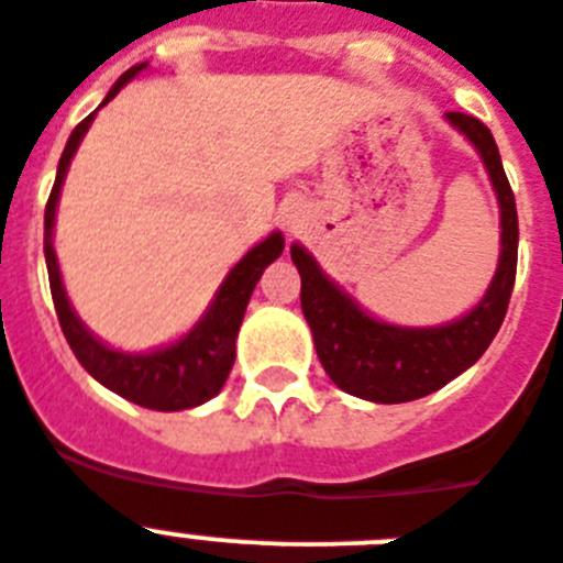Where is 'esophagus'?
<instances>
[{"label":"esophagus","instance_id":"1","mask_svg":"<svg viewBox=\"0 0 563 563\" xmlns=\"http://www.w3.org/2000/svg\"><path fill=\"white\" fill-rule=\"evenodd\" d=\"M300 216H302L300 199H291L286 207H283V224H286V227H297Z\"/></svg>","mask_w":563,"mask_h":563}]
</instances>
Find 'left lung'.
<instances>
[{
  "instance_id": "8db88e82",
  "label": "left lung",
  "mask_w": 563,
  "mask_h": 563,
  "mask_svg": "<svg viewBox=\"0 0 563 563\" xmlns=\"http://www.w3.org/2000/svg\"><path fill=\"white\" fill-rule=\"evenodd\" d=\"M445 120L477 148L499 201L503 227L494 280L468 313L432 328L389 325L369 317L351 294L319 269L306 246L291 244V261L302 280L300 306L319 362L339 389L364 401L404 404L445 387L488 351L508 311L519 255L514 190L488 125L460 111H445Z\"/></svg>"
}]
</instances>
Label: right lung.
<instances>
[{
	"mask_svg": "<svg viewBox=\"0 0 563 563\" xmlns=\"http://www.w3.org/2000/svg\"><path fill=\"white\" fill-rule=\"evenodd\" d=\"M143 69H148V64H136L129 73L120 75L118 84L111 86L109 95H106L98 109H103ZM95 114L98 111H92L89 118L80 120L73 134H69L67 148H64L58 162L53 194H49L47 210H44V257H47L49 291H53L60 331H64L69 347L78 356V362L84 364L86 373L95 382L103 384V387H109L111 393L123 395L125 401H134L145 409H156V412H179V409L199 407V404L210 401L212 395H219L221 387H224L232 362H235V339L238 331H241V322H244L252 291H255L263 269L280 257L286 241H283V232H272L269 238H263L261 244L252 246L232 266L230 275L224 277V283L219 286L212 302L207 306L205 317L185 336L176 339V342L148 353H125L109 347L75 313L73 302L67 297V288H64V280H60L58 257H55L53 246V227L55 210H58L60 185L67 179L69 162H73L75 151H78L80 140L89 131V125H92Z\"/></svg>",
	"mask_w": 563,
	"mask_h": 563,
	"instance_id": "1",
	"label": "right lung"
}]
</instances>
